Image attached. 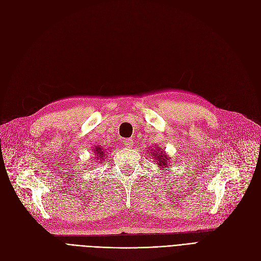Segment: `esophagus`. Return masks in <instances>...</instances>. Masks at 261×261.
Segmentation results:
<instances>
[{
    "instance_id": "esophagus-1",
    "label": "esophagus",
    "mask_w": 261,
    "mask_h": 261,
    "mask_svg": "<svg viewBox=\"0 0 261 261\" xmlns=\"http://www.w3.org/2000/svg\"><path fill=\"white\" fill-rule=\"evenodd\" d=\"M123 143H124V146L125 147H133L134 146V141H133V139H124L123 140Z\"/></svg>"
}]
</instances>
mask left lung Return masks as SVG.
Returning <instances> with one entry per match:
<instances>
[{"instance_id": "8db88e82", "label": "left lung", "mask_w": 261, "mask_h": 261, "mask_svg": "<svg viewBox=\"0 0 261 261\" xmlns=\"http://www.w3.org/2000/svg\"><path fill=\"white\" fill-rule=\"evenodd\" d=\"M150 155L153 156V159L156 161V164L159 165L161 170H165V169H170L168 166V162L170 158L165 153L163 149H160L158 146L154 149H151ZM149 154V153H148Z\"/></svg>"}]
</instances>
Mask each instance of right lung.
<instances>
[{"label":"right lung","instance_id":"right-lung-1","mask_svg":"<svg viewBox=\"0 0 261 261\" xmlns=\"http://www.w3.org/2000/svg\"><path fill=\"white\" fill-rule=\"evenodd\" d=\"M106 150L100 146H96L93 151H94V160L98 163H101V161H103V158L106 156Z\"/></svg>","mask_w":261,"mask_h":261}]
</instances>
